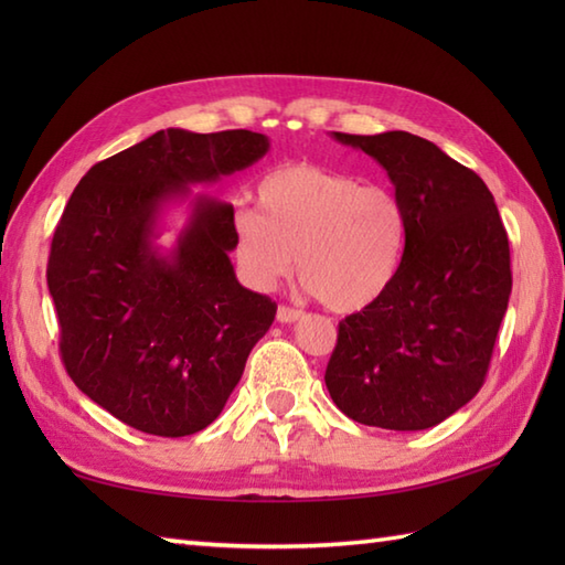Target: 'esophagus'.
Segmentation results:
<instances>
[{"instance_id": "esophagus-1", "label": "esophagus", "mask_w": 565, "mask_h": 565, "mask_svg": "<svg viewBox=\"0 0 565 565\" xmlns=\"http://www.w3.org/2000/svg\"><path fill=\"white\" fill-rule=\"evenodd\" d=\"M301 316H303L301 310L289 308V306H279V310H276V320L279 322H296Z\"/></svg>"}]
</instances>
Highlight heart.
<instances>
[{
	"label": "heart",
	"instance_id": "obj_1",
	"mask_svg": "<svg viewBox=\"0 0 565 565\" xmlns=\"http://www.w3.org/2000/svg\"><path fill=\"white\" fill-rule=\"evenodd\" d=\"M259 211L233 213L237 267L269 291L296 267L318 301L356 313L391 289L407 243L393 191L318 164H286L262 179Z\"/></svg>",
	"mask_w": 565,
	"mask_h": 565
}]
</instances>
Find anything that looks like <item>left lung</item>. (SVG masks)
Segmentation results:
<instances>
[{"label":"left lung","mask_w":565,"mask_h":565,"mask_svg":"<svg viewBox=\"0 0 565 565\" xmlns=\"http://www.w3.org/2000/svg\"><path fill=\"white\" fill-rule=\"evenodd\" d=\"M332 138L388 172L407 243L391 289L340 322L326 386L362 425L435 427L486 381L512 291L505 225L483 179L435 142L405 130Z\"/></svg>","instance_id":"left-lung-1"}]
</instances>
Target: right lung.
I'll list each match as a JSON object with an SVG mask.
<instances>
[{
  "instance_id": "right-lung-1",
  "label": "right lung",
  "mask_w": 565,
  "mask_h": 565,
  "mask_svg": "<svg viewBox=\"0 0 565 565\" xmlns=\"http://www.w3.org/2000/svg\"><path fill=\"white\" fill-rule=\"evenodd\" d=\"M269 150L252 130L167 128L82 177L60 218L47 291L60 354L75 386L121 423L186 437L221 415L276 303L239 286L231 264L233 206L213 184ZM192 199L178 245H153L167 202Z\"/></svg>"
}]
</instances>
